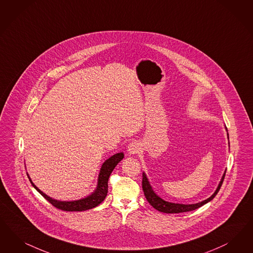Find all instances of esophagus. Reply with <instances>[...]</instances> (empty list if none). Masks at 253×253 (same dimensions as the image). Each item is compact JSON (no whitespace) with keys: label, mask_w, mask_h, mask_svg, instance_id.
Instances as JSON below:
<instances>
[{"label":"esophagus","mask_w":253,"mask_h":253,"mask_svg":"<svg viewBox=\"0 0 253 253\" xmlns=\"http://www.w3.org/2000/svg\"><path fill=\"white\" fill-rule=\"evenodd\" d=\"M139 144L136 141H132V142L128 144V146H127V153L129 155H136V154L139 153Z\"/></svg>","instance_id":"1"}]
</instances>
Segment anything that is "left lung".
<instances>
[{
	"label": "left lung",
	"instance_id": "obj_1",
	"mask_svg": "<svg viewBox=\"0 0 253 253\" xmlns=\"http://www.w3.org/2000/svg\"><path fill=\"white\" fill-rule=\"evenodd\" d=\"M226 172V171H225ZM225 172L222 176V178L220 179L219 186L217 188V190L215 191V193L212 195L210 198L206 199L202 202L196 203V204L192 205H183V204H175V203H170V202H167L163 200L162 198H160L159 196H156L155 192L153 191V189L151 187L148 179L146 178V175L143 173L142 174V190L144 193V196L146 197L147 201L150 203V205L155 208V210H157L158 211L164 212V213H181V212L192 211H195L196 209L202 207L203 205L207 204L208 202L211 201L212 199L216 196L218 194V192L220 191V186L223 182V179L225 177Z\"/></svg>",
	"mask_w": 253,
	"mask_h": 253
}]
</instances>
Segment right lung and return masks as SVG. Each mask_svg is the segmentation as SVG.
Returning a JSON list of instances; mask_svg holds the SVG:
<instances>
[{
    "label": "right lung",
    "mask_w": 253,
    "mask_h": 253,
    "mask_svg": "<svg viewBox=\"0 0 253 253\" xmlns=\"http://www.w3.org/2000/svg\"><path fill=\"white\" fill-rule=\"evenodd\" d=\"M123 158H124V154L119 153V154H115L113 156H111L109 159H107L100 169V172L98 175V186H97L96 191L91 196L80 199V200H76V201L66 202V201H57L55 199H52L51 197L43 194L41 190H39L33 184L29 175H28V178L30 179V181L32 182L33 187L35 188L42 196L48 201L50 204L53 205L58 210H61L64 211H87V210H91V209L97 207L105 199L107 193H108V180L110 178V175L114 170V168L116 167V165L119 163Z\"/></svg>",
    "instance_id": "right-lung-1"
}]
</instances>
